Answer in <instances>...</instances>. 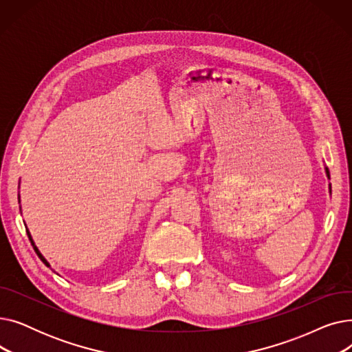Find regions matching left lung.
<instances>
[{
  "instance_id": "1",
  "label": "left lung",
  "mask_w": 352,
  "mask_h": 352,
  "mask_svg": "<svg viewBox=\"0 0 352 352\" xmlns=\"http://www.w3.org/2000/svg\"><path fill=\"white\" fill-rule=\"evenodd\" d=\"M325 173H327V177H328V179H329V171H328L327 166H325ZM329 190H331V186H329Z\"/></svg>"
}]
</instances>
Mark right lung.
Masks as SVG:
<instances>
[{"label": "right lung", "mask_w": 352, "mask_h": 352, "mask_svg": "<svg viewBox=\"0 0 352 352\" xmlns=\"http://www.w3.org/2000/svg\"><path fill=\"white\" fill-rule=\"evenodd\" d=\"M27 235H28V238H30V241H31V245H32V248H34V251L36 252V255H38V258H40V260L47 265V267H50V264H48V261L45 260V258L43 256V254L40 252V250L38 248H36V245L34 244V241H32V236H31V234H30V231H28V228H27Z\"/></svg>", "instance_id": "obj_1"}]
</instances>
